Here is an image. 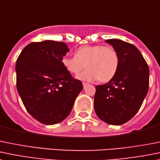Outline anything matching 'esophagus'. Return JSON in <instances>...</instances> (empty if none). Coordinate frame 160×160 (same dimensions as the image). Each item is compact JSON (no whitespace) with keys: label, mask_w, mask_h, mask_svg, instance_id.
Masks as SVG:
<instances>
[{"label":"esophagus","mask_w":160,"mask_h":160,"mask_svg":"<svg viewBox=\"0 0 160 160\" xmlns=\"http://www.w3.org/2000/svg\"><path fill=\"white\" fill-rule=\"evenodd\" d=\"M88 83H85V82H83V88H86V87L87 86H88Z\"/></svg>","instance_id":"esophagus-1"}]
</instances>
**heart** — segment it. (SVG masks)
Here are the masks:
<instances>
[{
    "label": "heart",
    "instance_id": "obj_1",
    "mask_svg": "<svg viewBox=\"0 0 160 160\" xmlns=\"http://www.w3.org/2000/svg\"><path fill=\"white\" fill-rule=\"evenodd\" d=\"M63 66L72 75L77 76L86 67L79 78L91 81L98 79L108 82L114 77L119 63V55L113 48L103 45H84L79 48L74 57H64Z\"/></svg>",
    "mask_w": 160,
    "mask_h": 160
}]
</instances>
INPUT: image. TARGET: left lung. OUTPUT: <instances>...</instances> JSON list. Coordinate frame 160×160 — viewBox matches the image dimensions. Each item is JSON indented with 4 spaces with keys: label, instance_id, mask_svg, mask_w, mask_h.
I'll use <instances>...</instances> for the list:
<instances>
[{
    "label": "left lung",
    "instance_id": "1",
    "mask_svg": "<svg viewBox=\"0 0 160 160\" xmlns=\"http://www.w3.org/2000/svg\"><path fill=\"white\" fill-rule=\"evenodd\" d=\"M119 58L112 80L96 86L94 110L100 119L111 125L129 121L141 108L149 87V69L138 49L118 39L106 40Z\"/></svg>",
    "mask_w": 160,
    "mask_h": 160
}]
</instances>
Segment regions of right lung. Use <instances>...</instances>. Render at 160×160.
I'll return each instance as SVG.
<instances>
[{"mask_svg":"<svg viewBox=\"0 0 160 160\" xmlns=\"http://www.w3.org/2000/svg\"><path fill=\"white\" fill-rule=\"evenodd\" d=\"M69 52L64 42H32L22 51L15 64L16 87L28 112L46 125L64 120L83 87L63 66Z\"/></svg>","mask_w":160,"mask_h":160,"instance_id":"add662e5","label":"right lung"}]
</instances>
